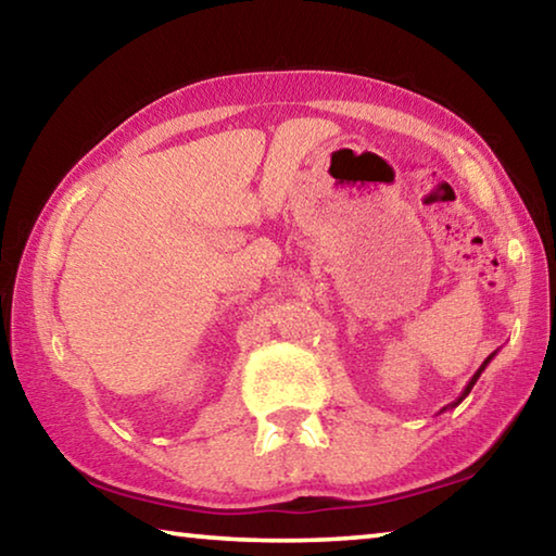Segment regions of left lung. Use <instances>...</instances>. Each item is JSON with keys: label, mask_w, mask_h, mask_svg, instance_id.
<instances>
[{"label": "left lung", "mask_w": 556, "mask_h": 556, "mask_svg": "<svg viewBox=\"0 0 556 556\" xmlns=\"http://www.w3.org/2000/svg\"><path fill=\"white\" fill-rule=\"evenodd\" d=\"M495 354H497V351H495ZM495 354H490L488 358H484V361H482V366L478 368V371H475V376L470 378V381H468V386H465V391H463L460 395H457V399H455V401H453L451 405H445V408H443V410H447V408H455V405H460V403H463L465 399H468V393L472 391V386H475V383H478V378H480V374L484 371V366H488V364H490V361H492V358H495ZM443 410H440V413H443Z\"/></svg>", "instance_id": "left-lung-1"}]
</instances>
